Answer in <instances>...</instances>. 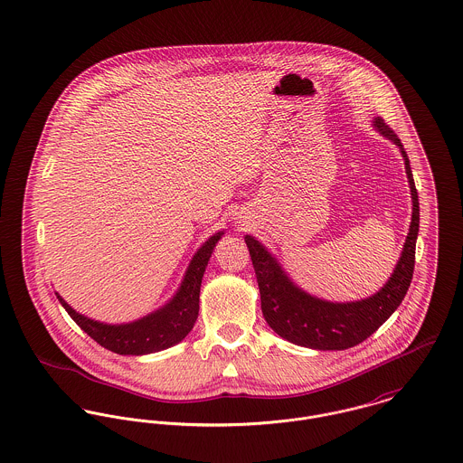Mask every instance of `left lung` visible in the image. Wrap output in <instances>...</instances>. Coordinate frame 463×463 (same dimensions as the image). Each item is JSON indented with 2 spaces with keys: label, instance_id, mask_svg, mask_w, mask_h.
I'll return each mask as SVG.
<instances>
[{
  "label": "left lung",
  "instance_id": "1",
  "mask_svg": "<svg viewBox=\"0 0 463 463\" xmlns=\"http://www.w3.org/2000/svg\"><path fill=\"white\" fill-rule=\"evenodd\" d=\"M373 127L400 147L412 195V220L405 245L390 280L379 292L366 299L351 303H331L310 296L285 275L277 259L255 238L245 236L260 290L262 316L277 335L296 345L319 351H344L354 347L392 317L412 280L416 240L420 232L418 190L412 178L409 156L398 136L383 118H375Z\"/></svg>",
  "mask_w": 463,
  "mask_h": 463
}]
</instances>
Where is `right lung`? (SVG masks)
Masks as SVG:
<instances>
[{"instance_id": "right-lung-1", "label": "right lung", "mask_w": 463, "mask_h": 463, "mask_svg": "<svg viewBox=\"0 0 463 463\" xmlns=\"http://www.w3.org/2000/svg\"><path fill=\"white\" fill-rule=\"evenodd\" d=\"M223 231L212 236L197 253L194 255L184 279L176 296L160 310L146 316L143 319L128 324H104L99 320L88 319L77 314L71 305L58 296L63 308L69 312L75 324L88 333L97 344L116 354L143 356L169 349L179 344L194 327L199 316V292L203 275L206 271L208 260L213 253L214 245L222 238Z\"/></svg>"}]
</instances>
